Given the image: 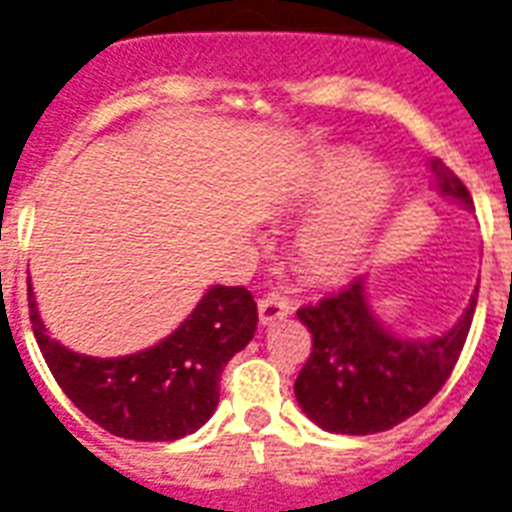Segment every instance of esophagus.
<instances>
[{"mask_svg": "<svg viewBox=\"0 0 512 512\" xmlns=\"http://www.w3.org/2000/svg\"><path fill=\"white\" fill-rule=\"evenodd\" d=\"M291 301L280 296V293H267L264 299L259 301V320L261 326H272L277 320H283L291 315Z\"/></svg>", "mask_w": 512, "mask_h": 512, "instance_id": "obj_1", "label": "esophagus"}]
</instances>
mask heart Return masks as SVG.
<instances>
[{
	"mask_svg": "<svg viewBox=\"0 0 512 512\" xmlns=\"http://www.w3.org/2000/svg\"><path fill=\"white\" fill-rule=\"evenodd\" d=\"M395 176L358 149H334L310 170L304 194L331 202L299 232L296 253L318 280H339L358 267L395 197Z\"/></svg>",
	"mask_w": 512,
	"mask_h": 512,
	"instance_id": "obj_1",
	"label": "heart"
}]
</instances>
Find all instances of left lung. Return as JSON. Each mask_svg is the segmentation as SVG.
Instances as JSON below:
<instances>
[{"instance_id":"left-lung-1","label":"left lung","mask_w":512,"mask_h":512,"mask_svg":"<svg viewBox=\"0 0 512 512\" xmlns=\"http://www.w3.org/2000/svg\"><path fill=\"white\" fill-rule=\"evenodd\" d=\"M443 197L473 208L467 186L441 160L430 162ZM478 285L457 326L433 339H400L368 307L366 280L301 307L296 315L312 334V352L293 392L301 411L328 433H384L414 417L457 366L473 323Z\"/></svg>"}]
</instances>
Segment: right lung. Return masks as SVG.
I'll use <instances>...</instances> for the list:
<instances>
[{"mask_svg":"<svg viewBox=\"0 0 512 512\" xmlns=\"http://www.w3.org/2000/svg\"><path fill=\"white\" fill-rule=\"evenodd\" d=\"M29 315L47 368L71 403L106 433L128 441H178L200 430L219 406L221 371L251 342L259 323L248 288L213 285L192 315L149 350L90 358L50 339L31 285Z\"/></svg>","mask_w":512,"mask_h":512,"instance_id":"obj_1","label":"right lung"}]
</instances>
